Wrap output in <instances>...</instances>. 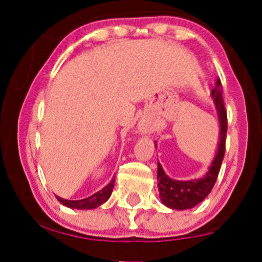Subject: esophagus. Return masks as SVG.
Returning a JSON list of instances; mask_svg holds the SVG:
<instances>
[{
  "instance_id": "esophagus-1",
  "label": "esophagus",
  "mask_w": 262,
  "mask_h": 262,
  "mask_svg": "<svg viewBox=\"0 0 262 262\" xmlns=\"http://www.w3.org/2000/svg\"><path fill=\"white\" fill-rule=\"evenodd\" d=\"M138 128H139V131L142 132V134H148V132H149V125H148V123H146V121H144V120L139 121Z\"/></svg>"
}]
</instances>
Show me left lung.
Masks as SVG:
<instances>
[{"mask_svg": "<svg viewBox=\"0 0 262 262\" xmlns=\"http://www.w3.org/2000/svg\"><path fill=\"white\" fill-rule=\"evenodd\" d=\"M212 98L216 103L218 116L221 123L220 144L212 164L209 171L203 179L189 181H177L167 177L162 169V166L157 162V180H159L160 198L164 205L174 210L192 209L199 203H202L216 184L218 173L221 170L222 162L225 154V141H227L228 117L225 110L223 95H222L221 81L217 80L216 87L212 89Z\"/></svg>", "mask_w": 262, "mask_h": 262, "instance_id": "8db88e82", "label": "left lung"}]
</instances>
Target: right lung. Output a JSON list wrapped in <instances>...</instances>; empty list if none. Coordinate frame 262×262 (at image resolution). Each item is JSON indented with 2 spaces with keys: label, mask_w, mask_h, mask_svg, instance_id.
<instances>
[{
  "label": "right lung",
  "mask_w": 262,
  "mask_h": 262,
  "mask_svg": "<svg viewBox=\"0 0 262 262\" xmlns=\"http://www.w3.org/2000/svg\"><path fill=\"white\" fill-rule=\"evenodd\" d=\"M114 182H116V177H113L112 180L106 187H103L101 191L96 192L95 194H93L92 196H88L85 199H81V200H67L63 198H59V196L56 195L57 200L59 203H62L63 205H66L68 207H71V209H78V210H89V209H95L106 202L107 199L110 198L111 194H112V189L114 186Z\"/></svg>",
  "instance_id": "add662e5"
}]
</instances>
